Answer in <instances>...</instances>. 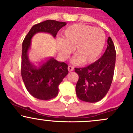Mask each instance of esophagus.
<instances>
[{
	"mask_svg": "<svg viewBox=\"0 0 133 133\" xmlns=\"http://www.w3.org/2000/svg\"><path fill=\"white\" fill-rule=\"evenodd\" d=\"M73 70H74V67L71 66V65H69V66H68V71H69V72H71V71H72Z\"/></svg>",
	"mask_w": 133,
	"mask_h": 133,
	"instance_id": "1",
	"label": "esophagus"
}]
</instances>
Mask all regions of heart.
Listing matches in <instances>:
<instances>
[{
	"label": "heart",
	"mask_w": 133,
	"mask_h": 133,
	"mask_svg": "<svg viewBox=\"0 0 133 133\" xmlns=\"http://www.w3.org/2000/svg\"><path fill=\"white\" fill-rule=\"evenodd\" d=\"M62 36L63 38H58L56 42L59 54L63 59H68L75 46L76 54L71 60L74 64L96 61L105 43V34L103 30L82 24L67 27L62 31Z\"/></svg>",
	"instance_id": "obj_1"
}]
</instances>
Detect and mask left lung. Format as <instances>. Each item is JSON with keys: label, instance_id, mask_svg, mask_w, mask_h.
<instances>
[{"label": "left lung", "instance_id": "1", "mask_svg": "<svg viewBox=\"0 0 133 133\" xmlns=\"http://www.w3.org/2000/svg\"><path fill=\"white\" fill-rule=\"evenodd\" d=\"M101 57L87 67L75 68L79 79L76 86V95L83 101L95 103L107 95L113 79L116 52L110 37Z\"/></svg>", "mask_w": 133, "mask_h": 133}]
</instances>
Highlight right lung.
<instances>
[{
    "mask_svg": "<svg viewBox=\"0 0 133 133\" xmlns=\"http://www.w3.org/2000/svg\"><path fill=\"white\" fill-rule=\"evenodd\" d=\"M65 22L46 20L32 26L24 38L22 46L21 76L28 91L39 100H47L56 97L59 85L68 74V64L50 57L38 64L30 61L28 52L31 39L38 33H46L55 38Z\"/></svg>",
    "mask_w": 133,
    "mask_h": 133,
    "instance_id": "add662e5",
    "label": "right lung"
}]
</instances>
